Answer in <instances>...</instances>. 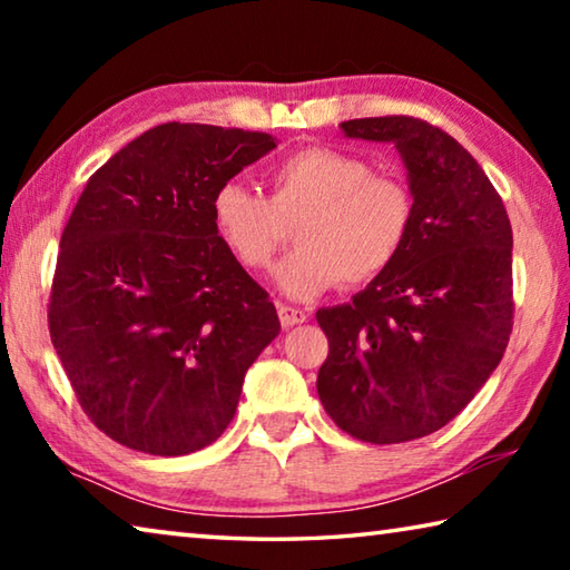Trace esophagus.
<instances>
[{
	"label": "esophagus",
	"instance_id": "obj_1",
	"mask_svg": "<svg viewBox=\"0 0 570 570\" xmlns=\"http://www.w3.org/2000/svg\"><path fill=\"white\" fill-rule=\"evenodd\" d=\"M308 320V314L302 312V308L296 306H286V304H278V322H282V326H296V324H304Z\"/></svg>",
	"mask_w": 570,
	"mask_h": 570
}]
</instances>
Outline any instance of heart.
<instances>
[{
	"label": "heart",
	"mask_w": 570,
	"mask_h": 570,
	"mask_svg": "<svg viewBox=\"0 0 570 570\" xmlns=\"http://www.w3.org/2000/svg\"><path fill=\"white\" fill-rule=\"evenodd\" d=\"M268 198L228 180L210 200L216 234L246 272H266L296 226L298 248L278 286L312 298L336 284L364 286L387 274L407 246L414 196L407 183L372 170L354 153L308 146L266 173Z\"/></svg>",
	"instance_id": "b5f03b06"
}]
</instances>
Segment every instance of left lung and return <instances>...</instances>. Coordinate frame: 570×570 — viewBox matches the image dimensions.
<instances>
[{"label": "left lung", "mask_w": 570, "mask_h": 570, "mask_svg": "<svg viewBox=\"0 0 570 570\" xmlns=\"http://www.w3.org/2000/svg\"><path fill=\"white\" fill-rule=\"evenodd\" d=\"M394 142L414 196L407 246L387 274L320 308L330 356L316 392L330 417L372 445L430 435L468 407L513 332V228L493 183L445 130L410 115L342 122Z\"/></svg>", "instance_id": "1"}]
</instances>
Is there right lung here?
I'll return each mask as SVG.
<instances>
[{
	"mask_svg": "<svg viewBox=\"0 0 570 570\" xmlns=\"http://www.w3.org/2000/svg\"><path fill=\"white\" fill-rule=\"evenodd\" d=\"M266 132L166 122L90 176L62 230L47 322L75 397L120 445L216 442L276 306L216 234L210 200L274 150Z\"/></svg>",
	"mask_w": 570,
	"mask_h": 570,
	"instance_id": "1",
	"label": "right lung"
}]
</instances>
